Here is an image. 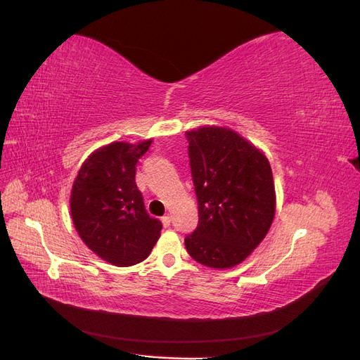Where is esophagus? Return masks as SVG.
<instances>
[{
	"label": "esophagus",
	"mask_w": 360,
	"mask_h": 360,
	"mask_svg": "<svg viewBox=\"0 0 360 360\" xmlns=\"http://www.w3.org/2000/svg\"><path fill=\"white\" fill-rule=\"evenodd\" d=\"M161 222H162V225H164V228H169L170 226V222H172V217L167 214V216H164L162 219H161Z\"/></svg>",
	"instance_id": "1"
}]
</instances>
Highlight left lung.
<instances>
[{
  "label": "left lung",
  "instance_id": "obj_1",
  "mask_svg": "<svg viewBox=\"0 0 360 360\" xmlns=\"http://www.w3.org/2000/svg\"><path fill=\"white\" fill-rule=\"evenodd\" d=\"M186 136L199 222L184 243L198 263L233 268L260 245L272 225L271 164L231 129L204 126Z\"/></svg>",
  "mask_w": 360,
  "mask_h": 360
}]
</instances>
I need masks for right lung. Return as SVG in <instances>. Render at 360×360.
Listing matches in <instances>:
<instances>
[{"label":"right lung","instance_id":"right-lung-1","mask_svg":"<svg viewBox=\"0 0 360 360\" xmlns=\"http://www.w3.org/2000/svg\"><path fill=\"white\" fill-rule=\"evenodd\" d=\"M152 140L110 143L82 165L70 207L82 240L108 263L126 268L147 259L162 224L147 214L135 182L136 162Z\"/></svg>","mask_w":360,"mask_h":360}]
</instances>
